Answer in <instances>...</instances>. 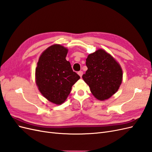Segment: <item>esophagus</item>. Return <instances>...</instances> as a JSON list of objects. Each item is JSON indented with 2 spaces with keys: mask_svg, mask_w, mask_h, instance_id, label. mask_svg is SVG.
I'll use <instances>...</instances> for the list:
<instances>
[{
  "mask_svg": "<svg viewBox=\"0 0 152 152\" xmlns=\"http://www.w3.org/2000/svg\"><path fill=\"white\" fill-rule=\"evenodd\" d=\"M78 74L79 75V76H80V77H82V75H83V72H82V71H80V72H78Z\"/></svg>",
  "mask_w": 152,
  "mask_h": 152,
  "instance_id": "34e87169",
  "label": "esophagus"
}]
</instances>
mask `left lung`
Returning a JSON list of instances; mask_svg holds the SVG:
<instances>
[{
	"mask_svg": "<svg viewBox=\"0 0 152 152\" xmlns=\"http://www.w3.org/2000/svg\"><path fill=\"white\" fill-rule=\"evenodd\" d=\"M86 66L87 70L82 79L96 99H108L118 91L122 81V70L111 54L99 49L88 55Z\"/></svg>",
	"mask_w": 152,
	"mask_h": 152,
	"instance_id": "obj_1",
	"label": "left lung"
}]
</instances>
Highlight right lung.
<instances>
[{"mask_svg":"<svg viewBox=\"0 0 152 152\" xmlns=\"http://www.w3.org/2000/svg\"><path fill=\"white\" fill-rule=\"evenodd\" d=\"M68 50L61 45H50L41 54L35 68V82L39 91L56 104L65 102L72 87L80 79L66 61Z\"/></svg>","mask_w":152,"mask_h":152,"instance_id":"obj_1","label":"right lung"}]
</instances>
